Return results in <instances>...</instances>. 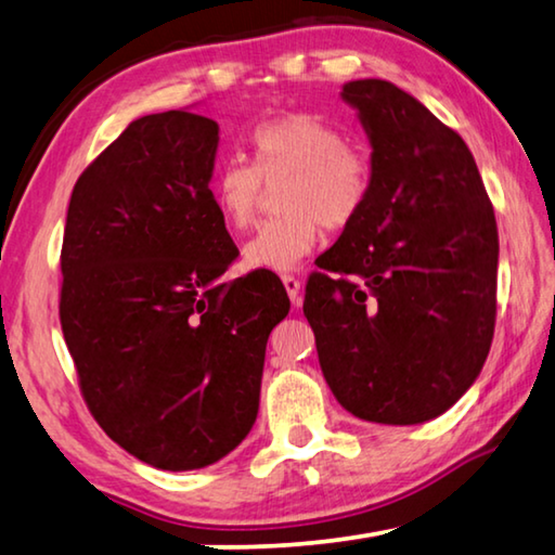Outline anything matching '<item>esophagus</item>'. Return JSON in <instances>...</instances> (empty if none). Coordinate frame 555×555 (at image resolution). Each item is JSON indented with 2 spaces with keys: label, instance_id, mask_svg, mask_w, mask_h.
Masks as SVG:
<instances>
[{
  "label": "esophagus",
  "instance_id": "1",
  "mask_svg": "<svg viewBox=\"0 0 555 555\" xmlns=\"http://www.w3.org/2000/svg\"><path fill=\"white\" fill-rule=\"evenodd\" d=\"M281 281H284V288L291 298V304L300 306V281L296 276H281Z\"/></svg>",
  "mask_w": 555,
  "mask_h": 555
}]
</instances>
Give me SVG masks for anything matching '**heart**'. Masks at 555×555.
I'll return each mask as SVG.
<instances>
[{"label": "heart", "instance_id": "1", "mask_svg": "<svg viewBox=\"0 0 555 555\" xmlns=\"http://www.w3.org/2000/svg\"><path fill=\"white\" fill-rule=\"evenodd\" d=\"M255 164L228 158L208 183L224 228L247 230L267 191H276L284 215L267 222L242 249L255 271H294L321 240L323 224L343 230L360 218L370 198L372 171L343 127L318 115L294 112L251 129Z\"/></svg>", "mask_w": 555, "mask_h": 555}]
</instances>
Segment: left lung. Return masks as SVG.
<instances>
[{
  "label": "left lung",
  "mask_w": 555,
  "mask_h": 555,
  "mask_svg": "<svg viewBox=\"0 0 555 555\" xmlns=\"http://www.w3.org/2000/svg\"><path fill=\"white\" fill-rule=\"evenodd\" d=\"M340 95L370 139L372 188L308 279L304 313L343 409L424 424L473 387L490 352L494 210L467 144L416 98L379 78Z\"/></svg>",
  "instance_id": "8db88e82"
}]
</instances>
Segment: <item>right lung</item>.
<instances>
[{
	"mask_svg": "<svg viewBox=\"0 0 555 555\" xmlns=\"http://www.w3.org/2000/svg\"><path fill=\"white\" fill-rule=\"evenodd\" d=\"M220 127L188 109L131 121L73 188L61 325L102 430L142 463H218L255 426L274 279L220 281L237 247L210 201Z\"/></svg>",
	"mask_w": 555,
	"mask_h": 555,
	"instance_id": "1",
	"label": "right lung"
}]
</instances>
